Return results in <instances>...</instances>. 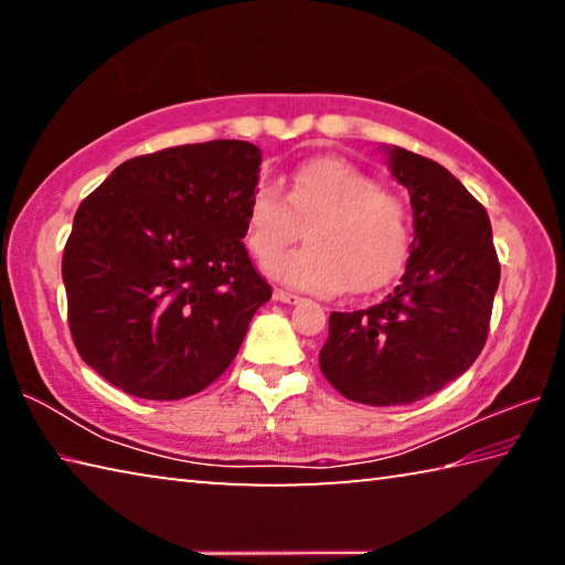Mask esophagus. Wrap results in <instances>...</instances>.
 I'll list each match as a JSON object with an SVG mask.
<instances>
[{
    "label": "esophagus",
    "instance_id": "obj_1",
    "mask_svg": "<svg viewBox=\"0 0 565 565\" xmlns=\"http://www.w3.org/2000/svg\"><path fill=\"white\" fill-rule=\"evenodd\" d=\"M274 299L281 301V303H299L301 296H296L291 291H284V289H274Z\"/></svg>",
    "mask_w": 565,
    "mask_h": 565
}]
</instances>
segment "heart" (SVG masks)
Instances as JSON below:
<instances>
[{
	"instance_id": "1",
	"label": "heart",
	"mask_w": 565,
	"mask_h": 565,
	"mask_svg": "<svg viewBox=\"0 0 565 565\" xmlns=\"http://www.w3.org/2000/svg\"><path fill=\"white\" fill-rule=\"evenodd\" d=\"M310 226L309 247L273 254ZM246 244L271 279L319 296L374 291L394 279L411 244L408 209L349 161L321 157L294 171L286 194L262 184L248 202Z\"/></svg>"
}]
</instances>
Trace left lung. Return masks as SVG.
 Here are the masks:
<instances>
[{
  "label": "left lung",
  "instance_id": "8db88e82",
  "mask_svg": "<svg viewBox=\"0 0 565 565\" xmlns=\"http://www.w3.org/2000/svg\"><path fill=\"white\" fill-rule=\"evenodd\" d=\"M386 154L414 209L406 274L381 303L333 311L319 351L329 384L366 406L414 404L468 371L501 281L489 214L461 181L414 151Z\"/></svg>",
  "mask_w": 565,
  "mask_h": 565
}]
</instances>
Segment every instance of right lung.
Listing matches in <instances>:
<instances>
[{"label": "right lung", "mask_w": 565, "mask_h": 565, "mask_svg": "<svg viewBox=\"0 0 565 565\" xmlns=\"http://www.w3.org/2000/svg\"><path fill=\"white\" fill-rule=\"evenodd\" d=\"M259 167V147L236 139L161 149L124 161L76 209L62 259L70 331L124 394H199L271 299L242 242Z\"/></svg>", "instance_id": "obj_1"}]
</instances>
